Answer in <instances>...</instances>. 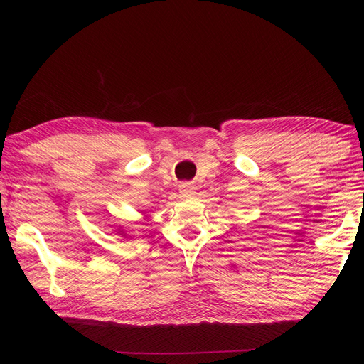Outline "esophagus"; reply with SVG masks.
I'll use <instances>...</instances> for the list:
<instances>
[{
  "label": "esophagus",
  "mask_w": 364,
  "mask_h": 364,
  "mask_svg": "<svg viewBox=\"0 0 364 364\" xmlns=\"http://www.w3.org/2000/svg\"><path fill=\"white\" fill-rule=\"evenodd\" d=\"M194 190H196L194 185H191V183H182L181 188H179L182 197H191L196 193Z\"/></svg>",
  "instance_id": "esophagus-1"
}]
</instances>
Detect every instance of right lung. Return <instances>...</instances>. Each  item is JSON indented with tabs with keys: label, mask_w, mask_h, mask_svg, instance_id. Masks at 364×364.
<instances>
[{
	"label": "right lung",
	"mask_w": 364,
	"mask_h": 364,
	"mask_svg": "<svg viewBox=\"0 0 364 364\" xmlns=\"http://www.w3.org/2000/svg\"><path fill=\"white\" fill-rule=\"evenodd\" d=\"M118 235L124 237V238H130V235H127V232H126V230H124L123 228H118Z\"/></svg>",
	"instance_id": "add662e5"
}]
</instances>
